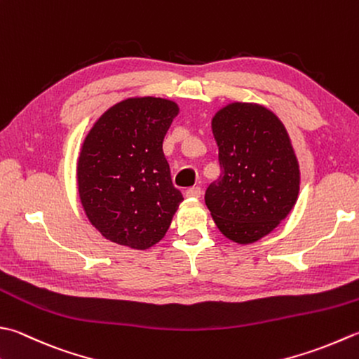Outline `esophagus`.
Returning <instances> with one entry per match:
<instances>
[{"instance_id":"obj_1","label":"esophagus","mask_w":359,"mask_h":359,"mask_svg":"<svg viewBox=\"0 0 359 359\" xmlns=\"http://www.w3.org/2000/svg\"><path fill=\"white\" fill-rule=\"evenodd\" d=\"M185 194L188 196V198H201L202 188L201 187H191V188L187 189Z\"/></svg>"}]
</instances>
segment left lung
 <instances>
[{
    "mask_svg": "<svg viewBox=\"0 0 359 359\" xmlns=\"http://www.w3.org/2000/svg\"><path fill=\"white\" fill-rule=\"evenodd\" d=\"M219 179L205 203L229 240L249 244L268 235L297 201L300 172L282 121L257 104L233 102L213 118Z\"/></svg>",
    "mask_w": 359,
    "mask_h": 359,
    "instance_id": "8db88e82",
    "label": "left lung"
}]
</instances>
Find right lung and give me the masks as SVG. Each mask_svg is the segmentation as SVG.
<instances>
[{"label": "right lung", "mask_w": 359, "mask_h": 359, "mask_svg": "<svg viewBox=\"0 0 359 359\" xmlns=\"http://www.w3.org/2000/svg\"><path fill=\"white\" fill-rule=\"evenodd\" d=\"M177 104L129 97L97 119L77 160V185L90 222L107 240L144 250L171 226L180 189L172 185L163 140Z\"/></svg>", "instance_id": "right-lung-1"}]
</instances>
